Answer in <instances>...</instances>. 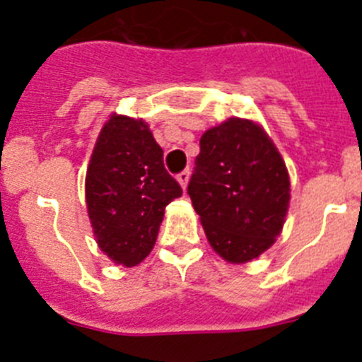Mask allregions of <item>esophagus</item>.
<instances>
[{
    "mask_svg": "<svg viewBox=\"0 0 362 362\" xmlns=\"http://www.w3.org/2000/svg\"><path fill=\"white\" fill-rule=\"evenodd\" d=\"M188 179H190V172H188V170L181 172V174L177 175V181H179V185H181V188H183V190H187Z\"/></svg>",
    "mask_w": 362,
    "mask_h": 362,
    "instance_id": "obj_1",
    "label": "esophagus"
}]
</instances>
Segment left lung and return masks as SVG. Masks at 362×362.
<instances>
[{"label":"left lung","mask_w":362,"mask_h":362,"mask_svg":"<svg viewBox=\"0 0 362 362\" xmlns=\"http://www.w3.org/2000/svg\"><path fill=\"white\" fill-rule=\"evenodd\" d=\"M192 206L206 239L226 263L243 264L276 243L288 214L290 175L267 130L228 117L201 136Z\"/></svg>","instance_id":"obj_1"}]
</instances>
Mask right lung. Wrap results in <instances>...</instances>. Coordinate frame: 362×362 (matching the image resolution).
<instances>
[{"mask_svg": "<svg viewBox=\"0 0 362 362\" xmlns=\"http://www.w3.org/2000/svg\"><path fill=\"white\" fill-rule=\"evenodd\" d=\"M181 194L148 123L114 112L99 132L85 177L99 250L121 267L141 263L156 245L166 204Z\"/></svg>", "mask_w": 362, "mask_h": 362, "instance_id": "obj_1", "label": "right lung"}]
</instances>
